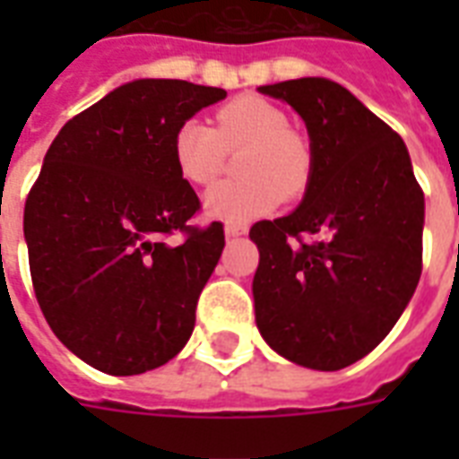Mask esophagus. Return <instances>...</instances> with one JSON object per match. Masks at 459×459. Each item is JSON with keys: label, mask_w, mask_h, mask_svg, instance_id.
Segmentation results:
<instances>
[{"label": "esophagus", "mask_w": 459, "mask_h": 459, "mask_svg": "<svg viewBox=\"0 0 459 459\" xmlns=\"http://www.w3.org/2000/svg\"><path fill=\"white\" fill-rule=\"evenodd\" d=\"M245 233H247V226H245V223H236V221L226 223V236L229 238L245 236Z\"/></svg>", "instance_id": "obj_1"}]
</instances>
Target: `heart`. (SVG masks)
<instances>
[{
    "label": "heart",
    "mask_w": 459,
    "mask_h": 459,
    "mask_svg": "<svg viewBox=\"0 0 459 459\" xmlns=\"http://www.w3.org/2000/svg\"><path fill=\"white\" fill-rule=\"evenodd\" d=\"M238 157L243 178L216 186L204 200L212 216L247 221L295 197L312 176V150L279 104L264 97L243 95L214 111V126L187 118L171 138V157L187 183L209 187L221 176L229 152Z\"/></svg>",
    "instance_id": "heart-1"
}]
</instances>
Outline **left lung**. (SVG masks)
I'll list each match as a JSON object with an SVG mask.
<instances>
[{
  "label": "left lung",
  "instance_id": "obj_1",
  "mask_svg": "<svg viewBox=\"0 0 459 459\" xmlns=\"http://www.w3.org/2000/svg\"><path fill=\"white\" fill-rule=\"evenodd\" d=\"M307 124L312 176L293 214L257 221V326L279 355L335 371L395 326L421 276L424 193L398 133L326 78L264 85Z\"/></svg>",
  "mask_w": 459,
  "mask_h": 459
}]
</instances>
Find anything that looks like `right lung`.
<instances>
[{"label": "right lung", "instance_id": "add662e5", "mask_svg": "<svg viewBox=\"0 0 459 459\" xmlns=\"http://www.w3.org/2000/svg\"><path fill=\"white\" fill-rule=\"evenodd\" d=\"M223 97L187 81L126 82L61 128L28 193L23 233L39 309L104 374L157 369L193 333L226 240L223 223H190L202 204L173 164L171 138Z\"/></svg>", "mask_w": 459, "mask_h": 459}]
</instances>
